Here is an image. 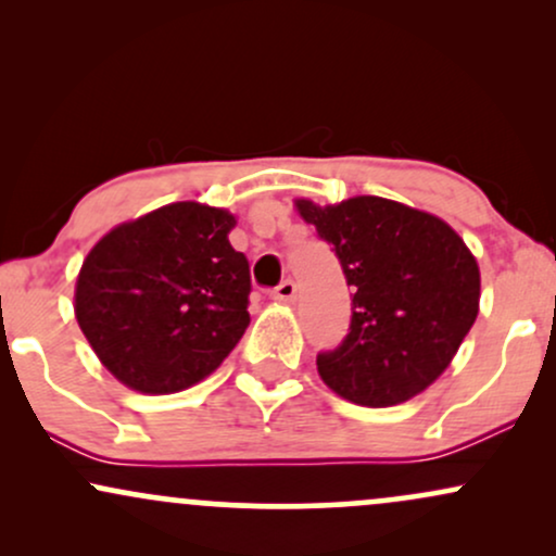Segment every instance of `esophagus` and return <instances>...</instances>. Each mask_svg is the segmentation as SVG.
<instances>
[{"instance_id":"34e87169","label":"esophagus","mask_w":556,"mask_h":556,"mask_svg":"<svg viewBox=\"0 0 556 556\" xmlns=\"http://www.w3.org/2000/svg\"><path fill=\"white\" fill-rule=\"evenodd\" d=\"M298 298V285L292 279H285L271 290V300H279V303H295Z\"/></svg>"}]
</instances>
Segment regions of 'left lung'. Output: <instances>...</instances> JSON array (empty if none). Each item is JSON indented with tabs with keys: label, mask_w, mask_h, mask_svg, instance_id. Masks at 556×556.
Instances as JSON below:
<instances>
[{
	"label": "left lung",
	"mask_w": 556,
	"mask_h": 556,
	"mask_svg": "<svg viewBox=\"0 0 556 556\" xmlns=\"http://www.w3.org/2000/svg\"><path fill=\"white\" fill-rule=\"evenodd\" d=\"M295 206L353 287L348 337L316 358L324 384L366 407L416 397L450 366L478 316L473 253L439 216L379 195L337 206L300 198Z\"/></svg>",
	"instance_id": "obj_1"
}]
</instances>
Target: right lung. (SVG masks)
I'll return each mask as SVG.
<instances>
[{"mask_svg":"<svg viewBox=\"0 0 556 556\" xmlns=\"http://www.w3.org/2000/svg\"><path fill=\"white\" fill-rule=\"evenodd\" d=\"M235 216L169 203L114 227L83 261L75 318L93 353L143 394L206 379L245 334L251 269L229 245Z\"/></svg>","mask_w":556,"mask_h":556,"instance_id":"add662e5","label":"right lung"}]
</instances>
